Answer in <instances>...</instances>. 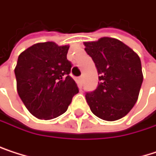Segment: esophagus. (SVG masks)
Returning <instances> with one entry per match:
<instances>
[{"instance_id": "1", "label": "esophagus", "mask_w": 156, "mask_h": 156, "mask_svg": "<svg viewBox=\"0 0 156 156\" xmlns=\"http://www.w3.org/2000/svg\"><path fill=\"white\" fill-rule=\"evenodd\" d=\"M79 80H80V83H83V75L80 76V77H79Z\"/></svg>"}]
</instances>
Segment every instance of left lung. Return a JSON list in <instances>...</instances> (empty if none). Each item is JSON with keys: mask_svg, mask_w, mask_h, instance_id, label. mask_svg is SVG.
Wrapping results in <instances>:
<instances>
[{"mask_svg": "<svg viewBox=\"0 0 156 156\" xmlns=\"http://www.w3.org/2000/svg\"><path fill=\"white\" fill-rule=\"evenodd\" d=\"M84 46L99 74L96 89L85 94L90 109L104 120H118L138 99L144 80L140 58L116 38L102 37Z\"/></svg>", "mask_w": 156, "mask_h": 156, "instance_id": "8db88e82", "label": "left lung"}]
</instances>
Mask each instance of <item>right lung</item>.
Here are the masks:
<instances>
[{"mask_svg":"<svg viewBox=\"0 0 156 156\" xmlns=\"http://www.w3.org/2000/svg\"><path fill=\"white\" fill-rule=\"evenodd\" d=\"M69 46L54 42L37 43L18 57L14 74L17 92L28 111L40 119L63 114L79 92L70 76L72 62L67 60Z\"/></svg>","mask_w":156,"mask_h":156,"instance_id":"obj_1","label":"right lung"}]
</instances>
